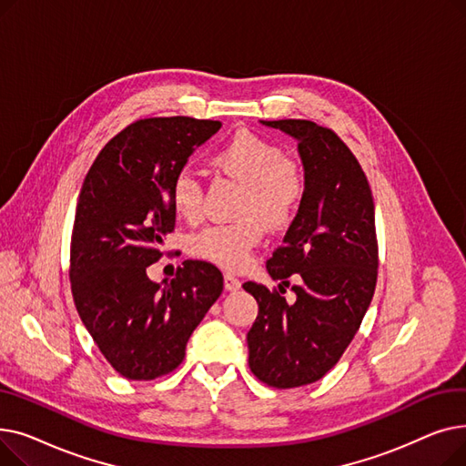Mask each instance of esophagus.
I'll return each instance as SVG.
<instances>
[{"instance_id":"34e87169","label":"esophagus","mask_w":466,"mask_h":466,"mask_svg":"<svg viewBox=\"0 0 466 466\" xmlns=\"http://www.w3.org/2000/svg\"><path fill=\"white\" fill-rule=\"evenodd\" d=\"M241 287V281L238 278H234L232 274H225V289L228 292H236Z\"/></svg>"}]
</instances>
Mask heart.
<instances>
[{"instance_id": "heart-1", "label": "heart", "mask_w": 466, "mask_h": 466, "mask_svg": "<svg viewBox=\"0 0 466 466\" xmlns=\"http://www.w3.org/2000/svg\"><path fill=\"white\" fill-rule=\"evenodd\" d=\"M211 162L243 183L236 208L239 220L208 227L190 238L188 248L194 257L225 270H239L248 264L264 227L281 228L295 215L302 198V177L276 143L248 130L230 136ZM169 204L188 223L202 218V187L190 171H179L171 181Z\"/></svg>"}]
</instances>
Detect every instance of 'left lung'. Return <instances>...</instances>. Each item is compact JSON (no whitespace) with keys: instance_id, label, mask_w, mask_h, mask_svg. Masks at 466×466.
I'll use <instances>...</instances> for the list:
<instances>
[{"instance_id":"8db88e82","label":"left lung","mask_w":466,"mask_h":466,"mask_svg":"<svg viewBox=\"0 0 466 466\" xmlns=\"http://www.w3.org/2000/svg\"><path fill=\"white\" fill-rule=\"evenodd\" d=\"M297 139L304 192L297 217L266 270L297 300L255 281L258 315L248 332L251 372L264 383L290 389L321 380L344 355L369 309L378 279L374 200L348 145L311 120H260Z\"/></svg>"}]
</instances>
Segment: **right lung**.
I'll use <instances>...</instances> for the list:
<instances>
[{
	"label": "right lung",
	"instance_id": "right-lung-1",
	"mask_svg": "<svg viewBox=\"0 0 466 466\" xmlns=\"http://www.w3.org/2000/svg\"><path fill=\"white\" fill-rule=\"evenodd\" d=\"M220 127L190 116L137 120L104 147L85 177L71 234V292L96 346L127 380L177 369L223 292V274L204 260H185L171 281L147 276L176 225L169 185Z\"/></svg>",
	"mask_w": 466,
	"mask_h": 466
}]
</instances>
